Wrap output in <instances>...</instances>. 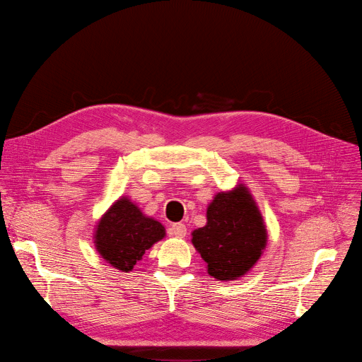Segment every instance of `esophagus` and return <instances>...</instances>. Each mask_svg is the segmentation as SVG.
<instances>
[{
    "label": "esophagus",
    "mask_w": 362,
    "mask_h": 362,
    "mask_svg": "<svg viewBox=\"0 0 362 362\" xmlns=\"http://www.w3.org/2000/svg\"><path fill=\"white\" fill-rule=\"evenodd\" d=\"M170 235L175 236V238L183 239V238L187 235L186 225H183V223H175V225H172V228H170Z\"/></svg>",
    "instance_id": "1"
}]
</instances>
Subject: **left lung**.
I'll use <instances>...</instances> for the list:
<instances>
[{"instance_id": "1", "label": "left lung", "mask_w": 362, "mask_h": 362, "mask_svg": "<svg viewBox=\"0 0 362 362\" xmlns=\"http://www.w3.org/2000/svg\"><path fill=\"white\" fill-rule=\"evenodd\" d=\"M206 225L192 232V243L216 281H236L259 261L268 243L262 214L245 185L219 192L206 211Z\"/></svg>"}]
</instances>
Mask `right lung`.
<instances>
[{"instance_id": "obj_1", "label": "right lung", "mask_w": 362, "mask_h": 362, "mask_svg": "<svg viewBox=\"0 0 362 362\" xmlns=\"http://www.w3.org/2000/svg\"><path fill=\"white\" fill-rule=\"evenodd\" d=\"M166 236L165 226L146 216L127 196L116 200L94 229L98 255L122 272H130L154 243Z\"/></svg>"}]
</instances>
